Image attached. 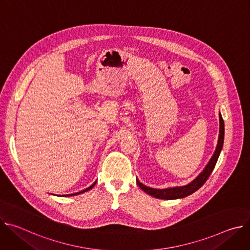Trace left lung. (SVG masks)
<instances>
[{"label":"left lung","instance_id":"1","mask_svg":"<svg viewBox=\"0 0 250 250\" xmlns=\"http://www.w3.org/2000/svg\"><path fill=\"white\" fill-rule=\"evenodd\" d=\"M220 118V133H219V139H218V145L216 147L215 152H213L211 158L204 168V170L195 178V179L190 182L187 185L184 186H176L172 188H167V189H155V188H150L148 186H146L145 184H142L136 179V183L139 186V188L145 191L146 194L157 198V199H162V200H175V199H182L185 198L193 193H195L197 190H199L205 182L208 180V176L212 172L213 168L216 166V163L218 161V158L221 154V151L223 149L224 146V138H225V123L223 120V117L220 113L219 115Z\"/></svg>","mask_w":250,"mask_h":250}]
</instances>
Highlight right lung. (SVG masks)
I'll return each mask as SVG.
<instances>
[{"label": "right lung", "mask_w": 250, "mask_h": 250, "mask_svg": "<svg viewBox=\"0 0 250 250\" xmlns=\"http://www.w3.org/2000/svg\"><path fill=\"white\" fill-rule=\"evenodd\" d=\"M96 183H97V181H95L90 187H88V188H86L85 190H82V191H80V192H77V193H74V194H69V195H63V197H70V196H76V195H79V194H83V193H85V192H87V191H89V190H91L95 185H96Z\"/></svg>", "instance_id": "obj_1"}]
</instances>
